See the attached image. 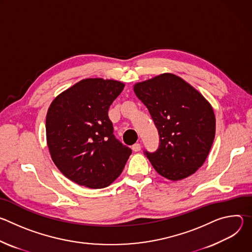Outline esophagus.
I'll list each match as a JSON object with an SVG mask.
<instances>
[{
	"mask_svg": "<svg viewBox=\"0 0 252 252\" xmlns=\"http://www.w3.org/2000/svg\"><path fill=\"white\" fill-rule=\"evenodd\" d=\"M131 150H132L134 153H137V152H139V151L141 150V147H140L139 143H134V145L131 147Z\"/></svg>",
	"mask_w": 252,
	"mask_h": 252,
	"instance_id": "1",
	"label": "esophagus"
}]
</instances>
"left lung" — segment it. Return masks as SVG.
Here are the masks:
<instances>
[{
  "instance_id": "left-lung-1",
  "label": "left lung",
  "mask_w": 252,
  "mask_h": 252,
  "mask_svg": "<svg viewBox=\"0 0 252 252\" xmlns=\"http://www.w3.org/2000/svg\"><path fill=\"white\" fill-rule=\"evenodd\" d=\"M159 134L157 152H146L161 176L176 182L193 174L205 161L215 135V116L208 100L182 78L165 73L136 83Z\"/></svg>"
}]
</instances>
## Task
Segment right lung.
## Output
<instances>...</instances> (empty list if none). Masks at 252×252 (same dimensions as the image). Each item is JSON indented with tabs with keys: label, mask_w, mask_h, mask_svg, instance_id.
<instances>
[{
	"label": "right lung",
	"mask_w": 252,
	"mask_h": 252,
	"mask_svg": "<svg viewBox=\"0 0 252 252\" xmlns=\"http://www.w3.org/2000/svg\"><path fill=\"white\" fill-rule=\"evenodd\" d=\"M124 88L115 80L85 79L52 101L46 118L48 148L69 181L97 189L122 173L131 150L116 139L107 112Z\"/></svg>",
	"instance_id": "obj_1"
}]
</instances>
